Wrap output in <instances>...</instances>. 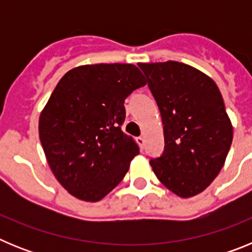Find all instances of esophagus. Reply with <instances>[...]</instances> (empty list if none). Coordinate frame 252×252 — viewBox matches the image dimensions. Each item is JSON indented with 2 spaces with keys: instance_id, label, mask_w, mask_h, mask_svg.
<instances>
[{
  "instance_id": "esophagus-1",
  "label": "esophagus",
  "mask_w": 252,
  "mask_h": 252,
  "mask_svg": "<svg viewBox=\"0 0 252 252\" xmlns=\"http://www.w3.org/2000/svg\"><path fill=\"white\" fill-rule=\"evenodd\" d=\"M136 142H137V144H139L140 148L142 149V148H144V144H145V137H144V136H139L136 139Z\"/></svg>"
}]
</instances>
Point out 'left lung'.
<instances>
[{"label":"left lung","instance_id":"8db88e82","mask_svg":"<svg viewBox=\"0 0 252 252\" xmlns=\"http://www.w3.org/2000/svg\"><path fill=\"white\" fill-rule=\"evenodd\" d=\"M164 125V151L150 160L169 190L189 198L212 183L231 148L232 125L215 82L179 62L140 63Z\"/></svg>","mask_w":252,"mask_h":252}]
</instances>
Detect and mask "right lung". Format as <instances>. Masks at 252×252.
I'll return each instance as SVG.
<instances>
[{"instance_id":"add662e5","label":"right lung","mask_w":252,"mask_h":252,"mask_svg":"<svg viewBox=\"0 0 252 252\" xmlns=\"http://www.w3.org/2000/svg\"><path fill=\"white\" fill-rule=\"evenodd\" d=\"M146 84L132 64H93L69 70L39 119V136L53 174L72 195L97 202L124 179L140 153L121 130L125 99Z\"/></svg>"}]
</instances>
